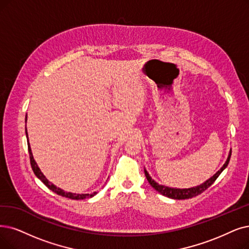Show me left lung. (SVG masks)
<instances>
[{
	"instance_id": "1",
	"label": "left lung",
	"mask_w": 249,
	"mask_h": 249,
	"mask_svg": "<svg viewBox=\"0 0 249 249\" xmlns=\"http://www.w3.org/2000/svg\"><path fill=\"white\" fill-rule=\"evenodd\" d=\"M231 153L232 150H230L228 155V158L226 162L224 163V165L221 167L220 171H217L212 178H208L204 183L192 187V188H185V189H180V188H172V187H167V186H163V185H159L158 183H156L153 178L150 177V175L148 174V172L146 171V168H144V173L145 176L147 178V181L149 182V184L151 185L152 188H154L157 192H159L160 194H162L165 197L172 198V199H189V198H192L194 196H197L201 194L203 191H205L206 189L212 186L213 184V182L216 180L217 177L222 174V172L225 170V168L228 166L229 161H230V157H231Z\"/></svg>"
}]
</instances>
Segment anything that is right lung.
I'll list each match as a JSON object with an SVG mask.
<instances>
[{"mask_svg":"<svg viewBox=\"0 0 249 249\" xmlns=\"http://www.w3.org/2000/svg\"><path fill=\"white\" fill-rule=\"evenodd\" d=\"M26 121H27V115L25 116V123H26ZM25 134H26V138H27V140H28V135H27V130H26V128H25ZM27 145H28L29 158H31V164H32V167H33V171H34L35 175L50 189V190H52L53 192H55L58 195H61L63 197L71 198V199H76V200L85 199V198H90V197H93V196H95L97 194L96 192H94L92 194H76V193H71V192H66V191L62 190L61 188H59V187L55 186L54 184H52L44 176V174L41 172V170H39V167L37 166V164H36V162L35 160V158H34V155H33V152H32V148H31V145H29V142L27 143Z\"/></svg>","mask_w":249,"mask_h":249,"instance_id":"obj_1","label":"right lung"}]
</instances>
